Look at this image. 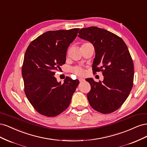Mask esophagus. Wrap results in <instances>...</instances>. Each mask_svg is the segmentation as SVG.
Returning <instances> with one entry per match:
<instances>
[{"label":"esophagus","instance_id":"obj_1","mask_svg":"<svg viewBox=\"0 0 147 147\" xmlns=\"http://www.w3.org/2000/svg\"><path fill=\"white\" fill-rule=\"evenodd\" d=\"M79 81L80 82H84V80L83 79V78H79Z\"/></svg>","mask_w":147,"mask_h":147}]
</instances>
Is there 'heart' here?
Masks as SVG:
<instances>
[{
	"label": "heart",
	"mask_w": 147,
	"mask_h": 147,
	"mask_svg": "<svg viewBox=\"0 0 147 147\" xmlns=\"http://www.w3.org/2000/svg\"><path fill=\"white\" fill-rule=\"evenodd\" d=\"M72 72L77 75H78V76H83L84 75V70L82 68L78 67H74L72 69Z\"/></svg>",
	"instance_id": "b5f03b06"
}]
</instances>
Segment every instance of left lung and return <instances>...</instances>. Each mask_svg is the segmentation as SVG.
Wrapping results in <instances>:
<instances>
[{
    "label": "left lung",
    "instance_id": "8db88e82",
    "mask_svg": "<svg viewBox=\"0 0 147 147\" xmlns=\"http://www.w3.org/2000/svg\"><path fill=\"white\" fill-rule=\"evenodd\" d=\"M78 36L90 42L95 49L93 72H102V82L92 78L87 98L92 109L102 113H110L124 103L132 90L134 64L123 40L104 29L91 26L80 29Z\"/></svg>",
    "mask_w": 147,
    "mask_h": 147
}]
</instances>
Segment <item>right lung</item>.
<instances>
[{
  "instance_id": "add662e5",
  "label": "right lung",
  "mask_w": 147,
  "mask_h": 147,
  "mask_svg": "<svg viewBox=\"0 0 147 147\" xmlns=\"http://www.w3.org/2000/svg\"><path fill=\"white\" fill-rule=\"evenodd\" d=\"M79 29L48 31L31 42L26 51L22 67L24 92L35 110L44 116L55 117L67 109L78 85L77 79L67 77L61 84L54 75L65 64L67 50Z\"/></svg>"
}]
</instances>
